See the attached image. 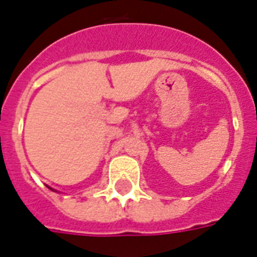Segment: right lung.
<instances>
[{
	"mask_svg": "<svg viewBox=\"0 0 257 257\" xmlns=\"http://www.w3.org/2000/svg\"><path fill=\"white\" fill-rule=\"evenodd\" d=\"M48 188H49V189H50V191H54V189H53V188H50V187H48ZM54 192H56V191H54Z\"/></svg>",
	"mask_w": 257,
	"mask_h": 257,
	"instance_id": "add662e5",
	"label": "right lung"
}]
</instances>
